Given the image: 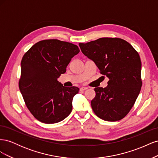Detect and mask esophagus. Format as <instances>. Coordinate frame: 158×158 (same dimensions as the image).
<instances>
[{
    "mask_svg": "<svg viewBox=\"0 0 158 158\" xmlns=\"http://www.w3.org/2000/svg\"><path fill=\"white\" fill-rule=\"evenodd\" d=\"M88 89L87 87H81L80 88V91H84V90H85V89Z\"/></svg>",
    "mask_w": 158,
    "mask_h": 158,
    "instance_id": "esophagus-1",
    "label": "esophagus"
}]
</instances>
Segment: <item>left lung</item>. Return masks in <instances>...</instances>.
Here are the masks:
<instances>
[{"mask_svg": "<svg viewBox=\"0 0 158 158\" xmlns=\"http://www.w3.org/2000/svg\"><path fill=\"white\" fill-rule=\"evenodd\" d=\"M79 46L103 76L109 78L106 88L94 89L95 96L91 102L94 113L104 121L121 120L131 111L141 89L139 54L128 42L117 37L99 38Z\"/></svg>", "mask_w": 158, "mask_h": 158, "instance_id": "left-lung-1", "label": "left lung"}]
</instances>
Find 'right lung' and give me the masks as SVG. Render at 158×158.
Returning a JSON list of instances; mask_svg holds the SVG:
<instances>
[{
  "label": "right lung",
  "instance_id": "obj_1",
  "mask_svg": "<svg viewBox=\"0 0 158 158\" xmlns=\"http://www.w3.org/2000/svg\"><path fill=\"white\" fill-rule=\"evenodd\" d=\"M80 52L77 45L59 40L36 43L23 56L19 88L26 106L38 121L59 123L73 109L77 87H64L57 81L66 73L72 58Z\"/></svg>",
  "mask_w": 158,
  "mask_h": 158
}]
</instances>
